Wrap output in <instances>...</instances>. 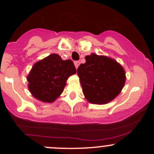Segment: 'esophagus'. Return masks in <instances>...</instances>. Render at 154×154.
Wrapping results in <instances>:
<instances>
[{
	"label": "esophagus",
	"mask_w": 154,
	"mask_h": 154,
	"mask_svg": "<svg viewBox=\"0 0 154 154\" xmlns=\"http://www.w3.org/2000/svg\"><path fill=\"white\" fill-rule=\"evenodd\" d=\"M75 67H76V69H77L78 68V66H79V63H80V62H79V61H75Z\"/></svg>",
	"instance_id": "esophagus-1"
}]
</instances>
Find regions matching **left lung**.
I'll return each mask as SVG.
<instances>
[{
  "mask_svg": "<svg viewBox=\"0 0 154 154\" xmlns=\"http://www.w3.org/2000/svg\"><path fill=\"white\" fill-rule=\"evenodd\" d=\"M77 69L83 94L90 103H107L115 98L124 87L125 72L115 60L92 54Z\"/></svg>",
  "mask_w": 154,
  "mask_h": 154,
  "instance_id": "8db88e82",
  "label": "left lung"
}]
</instances>
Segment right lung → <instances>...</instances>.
I'll return each instance as SVG.
<instances>
[{"label": "right lung", "mask_w": 154, "mask_h": 154, "mask_svg": "<svg viewBox=\"0 0 154 154\" xmlns=\"http://www.w3.org/2000/svg\"><path fill=\"white\" fill-rule=\"evenodd\" d=\"M76 72L72 60L51 54L35 63L27 76L28 88L35 98L52 103L62 93L68 77Z\"/></svg>", "instance_id": "1"}]
</instances>
